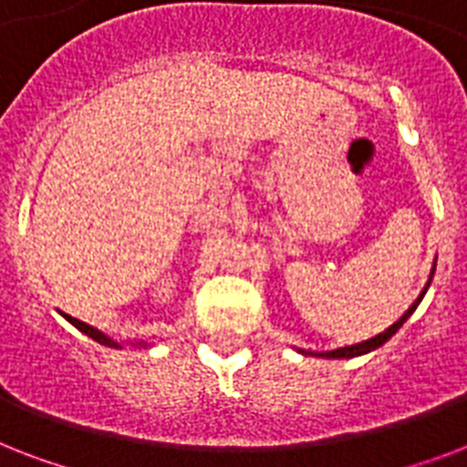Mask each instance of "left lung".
Segmentation results:
<instances>
[{
  "mask_svg": "<svg viewBox=\"0 0 467 467\" xmlns=\"http://www.w3.org/2000/svg\"><path fill=\"white\" fill-rule=\"evenodd\" d=\"M434 269H436V262H434ZM434 269H431V274H429V281H427V285H424V291H421V293H420V298L414 300L412 306H410V310H407L405 315H402V317H400L398 322H395V325L388 327V329H385V332L376 334V337H373V339H366V341H361V344H354V347H341V348H334V351H306V348H298V351H300V354L322 356V358H354V356H363V354H368V351H373V348L383 347L385 341L390 339L392 334L398 332L400 327L405 325L407 319H410V315H412V312L417 310V306H420L421 298H424V293L429 291V284H431V278H434Z\"/></svg>",
  "mask_w": 467,
  "mask_h": 467,
  "instance_id": "left-lung-1",
  "label": "left lung"
}]
</instances>
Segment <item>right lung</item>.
Listing matches in <instances>:
<instances>
[{
  "instance_id": "obj_1",
  "label": "right lung",
  "mask_w": 467,
  "mask_h": 467,
  "mask_svg": "<svg viewBox=\"0 0 467 467\" xmlns=\"http://www.w3.org/2000/svg\"><path fill=\"white\" fill-rule=\"evenodd\" d=\"M62 317L67 319L69 325H75L77 329H79V332H84V334H87V337H91V339H94V341H99V344H104V347H111V348H120L119 341L111 339L109 334H104V332H101V329H97V327L87 325V322H82V319L72 317V315H65V312H62ZM133 347H145V348H148L150 344H148V341L140 339V341H135Z\"/></svg>"
}]
</instances>
